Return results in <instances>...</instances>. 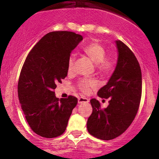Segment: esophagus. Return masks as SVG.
<instances>
[{
  "instance_id": "34e87169",
  "label": "esophagus",
  "mask_w": 159,
  "mask_h": 159,
  "mask_svg": "<svg viewBox=\"0 0 159 159\" xmlns=\"http://www.w3.org/2000/svg\"><path fill=\"white\" fill-rule=\"evenodd\" d=\"M78 104H82V103H87L89 102L88 98L85 97H79L78 99Z\"/></svg>"
}]
</instances>
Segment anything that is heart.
Listing matches in <instances>:
<instances>
[{"mask_svg":"<svg viewBox=\"0 0 159 159\" xmlns=\"http://www.w3.org/2000/svg\"><path fill=\"white\" fill-rule=\"evenodd\" d=\"M85 54L90 58L95 64H96L98 70L102 73H109L115 66L114 60L110 57H106V49L102 45L98 43H93L85 47ZM75 57L73 55L70 56L68 61V70L69 72L73 69ZM97 86L96 81L91 79H81L78 83V87L82 92L87 93L91 89H93Z\"/></svg>","mask_w":159,"mask_h":159,"instance_id":"obj_1","label":"heart"}]
</instances>
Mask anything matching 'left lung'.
Listing matches in <instances>:
<instances>
[{"instance_id": "left-lung-1", "label": "left lung", "mask_w": 159, "mask_h": 159, "mask_svg": "<svg viewBox=\"0 0 159 159\" xmlns=\"http://www.w3.org/2000/svg\"><path fill=\"white\" fill-rule=\"evenodd\" d=\"M117 63L107 84L98 91V96L109 98L106 108H102L96 98L90 100L93 112L87 123L91 135L101 140L117 138L129 127L139 108L142 92L140 64L130 48L116 40Z\"/></svg>"}]
</instances>
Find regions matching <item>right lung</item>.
I'll return each mask as SVG.
<instances>
[{
	"label": "right lung",
	"instance_id": "right-lung-1",
	"mask_svg": "<svg viewBox=\"0 0 159 159\" xmlns=\"http://www.w3.org/2000/svg\"><path fill=\"white\" fill-rule=\"evenodd\" d=\"M83 36L69 31L47 34L29 52L20 73L18 95L27 123L36 134L46 138L65 132L78 98L55 96L57 84L67 76L72 51Z\"/></svg>",
	"mask_w": 159,
	"mask_h": 159
}]
</instances>
